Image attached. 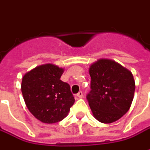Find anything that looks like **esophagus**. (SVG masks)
<instances>
[{
	"mask_svg": "<svg viewBox=\"0 0 150 150\" xmlns=\"http://www.w3.org/2000/svg\"><path fill=\"white\" fill-rule=\"evenodd\" d=\"M76 96H77V97H78L79 99H80V98H82V97H83V93H82V92L80 91V92H79V93H78V94L76 95Z\"/></svg>",
	"mask_w": 150,
	"mask_h": 150,
	"instance_id": "obj_1",
	"label": "esophagus"
}]
</instances>
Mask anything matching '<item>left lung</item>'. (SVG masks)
<instances>
[{
	"label": "left lung",
	"instance_id": "8db88e82",
	"mask_svg": "<svg viewBox=\"0 0 150 150\" xmlns=\"http://www.w3.org/2000/svg\"><path fill=\"white\" fill-rule=\"evenodd\" d=\"M91 91L89 105L98 121L110 124L120 120L131 106L135 82L131 71L110 59H99L89 67Z\"/></svg>",
	"mask_w": 150,
	"mask_h": 150
}]
</instances>
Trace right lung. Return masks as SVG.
I'll use <instances>...</instances> for the list:
<instances>
[{
	"label": "right lung",
	"mask_w": 150,
	"mask_h": 150,
	"mask_svg": "<svg viewBox=\"0 0 150 150\" xmlns=\"http://www.w3.org/2000/svg\"><path fill=\"white\" fill-rule=\"evenodd\" d=\"M65 69L44 64L22 77L21 92L29 111L45 124H54L68 115L75 99L69 84L60 80Z\"/></svg>",
	"instance_id": "1"
}]
</instances>
